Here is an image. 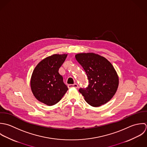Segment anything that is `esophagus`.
<instances>
[{
  "label": "esophagus",
  "mask_w": 147,
  "mask_h": 147,
  "mask_svg": "<svg viewBox=\"0 0 147 147\" xmlns=\"http://www.w3.org/2000/svg\"><path fill=\"white\" fill-rule=\"evenodd\" d=\"M67 87L68 88H78V85L77 84H74L73 85H71V84H70V85H67Z\"/></svg>",
  "instance_id": "1"
}]
</instances>
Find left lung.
Returning <instances> with one entry per match:
<instances>
[{
	"instance_id": "8db88e82",
	"label": "left lung",
	"mask_w": 147,
	"mask_h": 147,
	"mask_svg": "<svg viewBox=\"0 0 147 147\" xmlns=\"http://www.w3.org/2000/svg\"><path fill=\"white\" fill-rule=\"evenodd\" d=\"M76 59L88 79V86L79 89L86 102L93 107L108 102L115 94L119 85L117 73L112 64L105 57L92 53L77 54Z\"/></svg>"
}]
</instances>
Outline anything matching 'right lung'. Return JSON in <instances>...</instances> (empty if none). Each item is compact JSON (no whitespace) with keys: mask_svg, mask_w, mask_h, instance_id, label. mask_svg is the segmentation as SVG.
<instances>
[{"mask_svg":"<svg viewBox=\"0 0 147 147\" xmlns=\"http://www.w3.org/2000/svg\"><path fill=\"white\" fill-rule=\"evenodd\" d=\"M67 55H53L41 62L34 68L30 87L35 98L40 102L52 106L61 99L68 88L59 73Z\"/></svg>","mask_w":147,"mask_h":147,"instance_id":"1","label":"right lung"}]
</instances>
